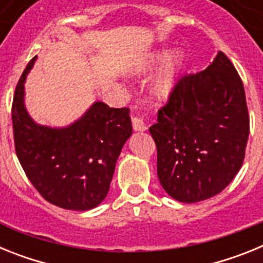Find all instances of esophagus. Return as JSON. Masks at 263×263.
Segmentation results:
<instances>
[{"label":"esophagus","mask_w":263,"mask_h":263,"mask_svg":"<svg viewBox=\"0 0 263 263\" xmlns=\"http://www.w3.org/2000/svg\"><path fill=\"white\" fill-rule=\"evenodd\" d=\"M132 124H133L134 130H137V132H143V130L147 129L142 117H133L132 118Z\"/></svg>","instance_id":"34e87169"}]
</instances>
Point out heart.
<instances>
[{"label":"heart","mask_w":263,"mask_h":263,"mask_svg":"<svg viewBox=\"0 0 263 263\" xmlns=\"http://www.w3.org/2000/svg\"><path fill=\"white\" fill-rule=\"evenodd\" d=\"M164 58H166V52L150 53L136 67V73H139V75L147 73L152 69H154ZM180 63H182L180 53H174L173 57L168 59V62L166 63L164 68L160 71L159 75L153 81L152 90L158 99H166L171 93V90L174 89V85H175L176 72H178Z\"/></svg>","instance_id":"b5f03b06"}]
</instances>
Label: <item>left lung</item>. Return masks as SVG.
I'll use <instances>...</instances> for the list:
<instances>
[{"label":"left lung","mask_w":263,"mask_h":263,"mask_svg":"<svg viewBox=\"0 0 263 263\" xmlns=\"http://www.w3.org/2000/svg\"><path fill=\"white\" fill-rule=\"evenodd\" d=\"M249 129L242 80L220 51L208 68L179 78L148 129L164 191L182 203L220 194L242 166Z\"/></svg>","instance_id":"1"}]
</instances>
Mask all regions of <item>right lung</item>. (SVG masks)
I'll use <instances>...</instances> for the list:
<instances>
[{"mask_svg": "<svg viewBox=\"0 0 263 263\" xmlns=\"http://www.w3.org/2000/svg\"><path fill=\"white\" fill-rule=\"evenodd\" d=\"M35 59L18 80L11 105L18 160L48 203L64 210H92L105 199L118 155L132 136L130 109L95 103L71 126H39L23 105V83Z\"/></svg>", "mask_w": 263, "mask_h": 263, "instance_id": "1", "label": "right lung"}]
</instances>
